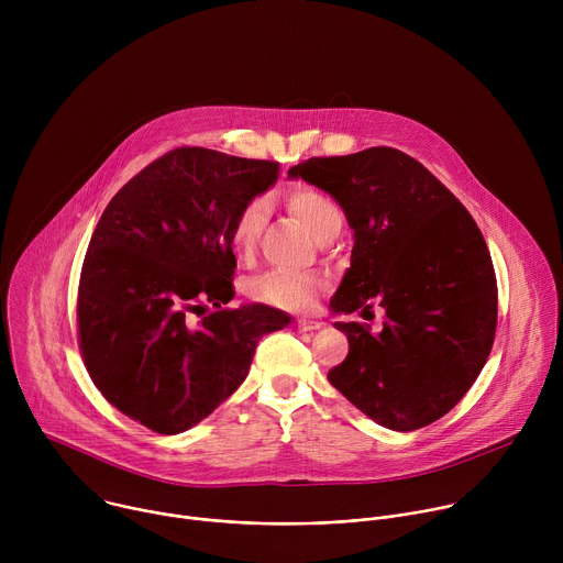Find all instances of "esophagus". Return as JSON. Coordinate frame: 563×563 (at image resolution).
<instances>
[{
    "label": "esophagus",
    "instance_id": "obj_1",
    "mask_svg": "<svg viewBox=\"0 0 563 563\" xmlns=\"http://www.w3.org/2000/svg\"><path fill=\"white\" fill-rule=\"evenodd\" d=\"M296 328H298L300 332H316V330H320V323H318V320L298 318V320H296Z\"/></svg>",
    "mask_w": 563,
    "mask_h": 563
}]
</instances>
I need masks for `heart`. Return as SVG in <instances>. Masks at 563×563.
Returning <instances> with one entry per match:
<instances>
[{
	"label": "heart",
	"instance_id": "obj_1",
	"mask_svg": "<svg viewBox=\"0 0 563 563\" xmlns=\"http://www.w3.org/2000/svg\"><path fill=\"white\" fill-rule=\"evenodd\" d=\"M287 207L300 218V222L313 233V238L323 231L334 218L341 216L339 207L313 187H294L287 196ZM267 224V205L261 198H254L238 209L229 227L231 250L240 256H250L258 238ZM247 291L254 300L287 309V311H305L313 307L318 294L323 291V280L309 274L294 272H267L247 283Z\"/></svg>",
	"mask_w": 563,
	"mask_h": 563
}]
</instances>
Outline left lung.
<instances>
[{
    "instance_id": "8db88e82",
    "label": "left lung",
    "mask_w": 563,
    "mask_h": 563,
    "mask_svg": "<svg viewBox=\"0 0 563 563\" xmlns=\"http://www.w3.org/2000/svg\"><path fill=\"white\" fill-rule=\"evenodd\" d=\"M289 178L328 191L354 229L334 311L385 309L378 334L356 320L336 323L350 352L330 383L383 428L434 423L472 387L495 343L497 276L474 218L391 146L309 157Z\"/></svg>"
}]
</instances>
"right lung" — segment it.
Masks as SVG:
<instances>
[{"mask_svg": "<svg viewBox=\"0 0 563 563\" xmlns=\"http://www.w3.org/2000/svg\"><path fill=\"white\" fill-rule=\"evenodd\" d=\"M278 163L180 146L107 205L77 287V343L102 396L157 434H178L250 374L261 336L289 316L233 298L229 227Z\"/></svg>", "mask_w": 563, "mask_h": 563, "instance_id": "right-lung-1", "label": "right lung"}]
</instances>
